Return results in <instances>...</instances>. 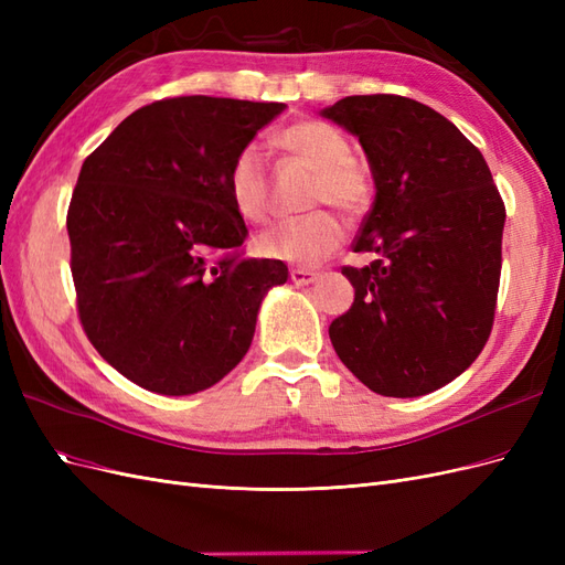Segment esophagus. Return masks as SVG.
Returning <instances> with one entry per match:
<instances>
[{"label":"esophagus","instance_id":"esophagus-1","mask_svg":"<svg viewBox=\"0 0 565 565\" xmlns=\"http://www.w3.org/2000/svg\"><path fill=\"white\" fill-rule=\"evenodd\" d=\"M289 278H292L295 285H311L320 278L318 270H309V268H292V273H289Z\"/></svg>","mask_w":565,"mask_h":565}]
</instances>
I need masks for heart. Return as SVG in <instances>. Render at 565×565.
Instances as JSON below:
<instances>
[{"label":"heart","instance_id":"b5f03b06","mask_svg":"<svg viewBox=\"0 0 565 565\" xmlns=\"http://www.w3.org/2000/svg\"><path fill=\"white\" fill-rule=\"evenodd\" d=\"M278 146L289 156L316 169L311 188L313 204H334L344 214H361L372 198V185L365 172L351 162V146L337 127L306 119L287 127L278 136ZM228 198L235 212L247 221H262L268 214L270 183L262 148L247 143L233 158L228 174ZM344 241V226L328 212L318 210L299 218L278 221L264 231L256 247L270 259L287 264L316 266Z\"/></svg>","mask_w":565,"mask_h":565}]
</instances>
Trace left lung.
Here are the masks:
<instances>
[{
  "instance_id": "1",
  "label": "left lung",
  "mask_w": 565,
  "mask_h": 565,
  "mask_svg": "<svg viewBox=\"0 0 565 565\" xmlns=\"http://www.w3.org/2000/svg\"><path fill=\"white\" fill-rule=\"evenodd\" d=\"M363 146L374 202L347 266L353 306L332 347L370 391L417 398L450 384L483 351L502 270L504 202L490 169L450 119L391 94L320 110Z\"/></svg>"
}]
</instances>
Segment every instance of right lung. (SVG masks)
<instances>
[{
    "instance_id": "1",
    "label": "right lung",
    "mask_w": 565,
    "mask_h": 565,
    "mask_svg": "<svg viewBox=\"0 0 565 565\" xmlns=\"http://www.w3.org/2000/svg\"><path fill=\"white\" fill-rule=\"evenodd\" d=\"M285 104L179 96L143 106L84 160L67 210L82 328L119 374L162 396L221 382L249 351L278 259H247L228 198L237 150Z\"/></svg>"
}]
</instances>
